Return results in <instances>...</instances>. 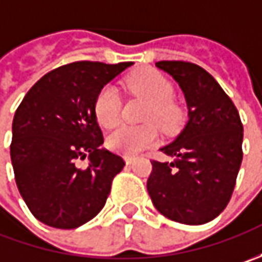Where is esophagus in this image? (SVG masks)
I'll use <instances>...</instances> for the list:
<instances>
[{
  "instance_id": "1",
  "label": "esophagus",
  "mask_w": 262,
  "mask_h": 262,
  "mask_svg": "<svg viewBox=\"0 0 262 262\" xmlns=\"http://www.w3.org/2000/svg\"><path fill=\"white\" fill-rule=\"evenodd\" d=\"M124 160H125V163L126 165H131L133 162H134V157H131V156H125L124 157Z\"/></svg>"
}]
</instances>
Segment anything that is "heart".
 Returning <instances> with one entry per match:
<instances>
[{"instance_id": "obj_1", "label": "heart", "mask_w": 262, "mask_h": 262, "mask_svg": "<svg viewBox=\"0 0 262 262\" xmlns=\"http://www.w3.org/2000/svg\"><path fill=\"white\" fill-rule=\"evenodd\" d=\"M128 87L136 95L148 100V107L144 115V125H122L116 126L107 136L106 143L111 150L116 153L134 156L147 147L156 144L159 140V131L155 124L163 131H173L181 122V111L170 100L173 89L166 77L162 76L156 70L141 68L131 74L128 78ZM95 115L100 125L111 128L119 121L121 115V99L118 90L114 86H105L95 100Z\"/></svg>"}]
</instances>
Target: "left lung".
Segmentation results:
<instances>
[{"mask_svg":"<svg viewBox=\"0 0 262 262\" xmlns=\"http://www.w3.org/2000/svg\"><path fill=\"white\" fill-rule=\"evenodd\" d=\"M185 96L188 121L160 150L170 162H151L147 191L157 210L184 225L216 219L232 196L242 163L244 126L230 97L204 68L159 61Z\"/></svg>","mask_w":262,"mask_h":262,"instance_id":"1","label":"left lung"}]
</instances>
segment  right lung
<instances>
[{
	"label": "right lung",
	"mask_w": 262,
	"mask_h": 262,
	"mask_svg": "<svg viewBox=\"0 0 262 262\" xmlns=\"http://www.w3.org/2000/svg\"><path fill=\"white\" fill-rule=\"evenodd\" d=\"M133 62L78 61L42 77L13 119L15 184L32 214L56 229H76L103 208L112 179L125 166L102 147L96 96ZM89 156V165L76 166Z\"/></svg>",
	"instance_id": "obj_1"
}]
</instances>
